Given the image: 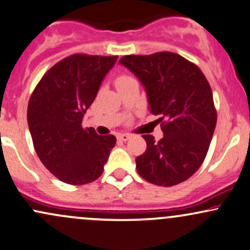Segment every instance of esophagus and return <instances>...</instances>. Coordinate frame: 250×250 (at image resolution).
<instances>
[{
    "mask_svg": "<svg viewBox=\"0 0 250 250\" xmlns=\"http://www.w3.org/2000/svg\"><path fill=\"white\" fill-rule=\"evenodd\" d=\"M117 139H119L120 141H128V140L130 139V135H128V134H119V135H117Z\"/></svg>",
    "mask_w": 250,
    "mask_h": 250,
    "instance_id": "esophagus-1",
    "label": "esophagus"
}]
</instances>
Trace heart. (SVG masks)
Returning a JSON list of instances; mask_svg holds the SVG:
<instances>
[{
	"mask_svg": "<svg viewBox=\"0 0 250 250\" xmlns=\"http://www.w3.org/2000/svg\"><path fill=\"white\" fill-rule=\"evenodd\" d=\"M129 80H133L131 79V77H129V76H120V77H117L116 79V85H119V84H122V83H125V82H127V81H129Z\"/></svg>",
	"mask_w": 250,
	"mask_h": 250,
	"instance_id": "b5f03b06",
	"label": "heart"
}]
</instances>
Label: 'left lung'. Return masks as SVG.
I'll list each match as a JSON object with an SVG mask.
<instances>
[{
    "label": "left lung",
    "mask_w": 250,
    "mask_h": 250,
    "mask_svg": "<svg viewBox=\"0 0 250 250\" xmlns=\"http://www.w3.org/2000/svg\"><path fill=\"white\" fill-rule=\"evenodd\" d=\"M119 62L143 84L149 110L160 116L163 131L159 142L142 135L147 149L136 157L137 173L156 186L179 185L208 153L216 125L210 85L197 65L170 51L127 55Z\"/></svg>",
    "instance_id": "1"
}]
</instances>
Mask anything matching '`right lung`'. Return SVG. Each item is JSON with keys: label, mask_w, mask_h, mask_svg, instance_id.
I'll return each instance as SVG.
<instances>
[{"label": "right lung", "mask_w": 250, "mask_h": 250, "mask_svg": "<svg viewBox=\"0 0 250 250\" xmlns=\"http://www.w3.org/2000/svg\"><path fill=\"white\" fill-rule=\"evenodd\" d=\"M117 56L75 54L43 75L28 104L34 148L62 182L80 186L99 179L116 143L114 135L82 128V120Z\"/></svg>", "instance_id": "right-lung-1"}]
</instances>
